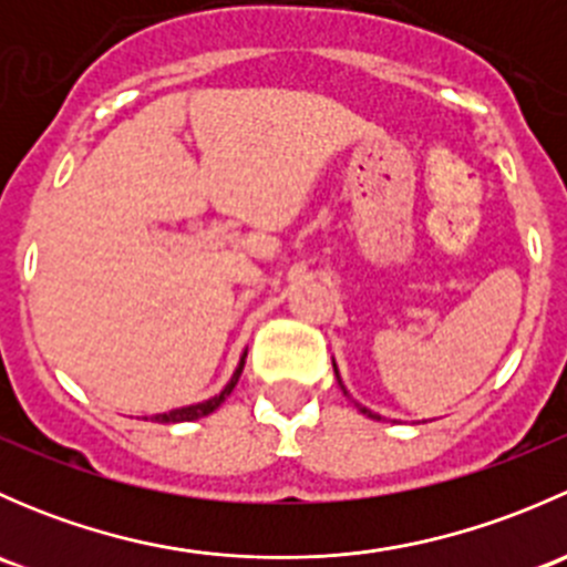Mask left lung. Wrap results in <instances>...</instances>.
<instances>
[{"instance_id": "1", "label": "left lung", "mask_w": 567, "mask_h": 567, "mask_svg": "<svg viewBox=\"0 0 567 567\" xmlns=\"http://www.w3.org/2000/svg\"><path fill=\"white\" fill-rule=\"evenodd\" d=\"M334 375H337V368H334ZM337 384H340L342 386V381H340V375H337ZM342 392H346V386H342ZM348 394V392H346ZM357 409L359 411H362V414H368V416H373V420H381V416L379 414H373V411H370V409H364V405H359L357 403Z\"/></svg>"}]
</instances>
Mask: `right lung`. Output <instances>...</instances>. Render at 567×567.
<instances>
[{
	"label": "right lung",
	"mask_w": 567,
	"mask_h": 567,
	"mask_svg": "<svg viewBox=\"0 0 567 567\" xmlns=\"http://www.w3.org/2000/svg\"><path fill=\"white\" fill-rule=\"evenodd\" d=\"M244 359H247V353H244V357H241V364H238L236 373H233L230 384H227L225 390L216 394V398L205 400V403H197V405H186V409L167 411V414H156V416H153V422H192V420H199V416H208L210 411H216L221 403H225L227 394H230L233 386L238 384V379H241V370H244Z\"/></svg>",
	"instance_id": "right-lung-1"
}]
</instances>
